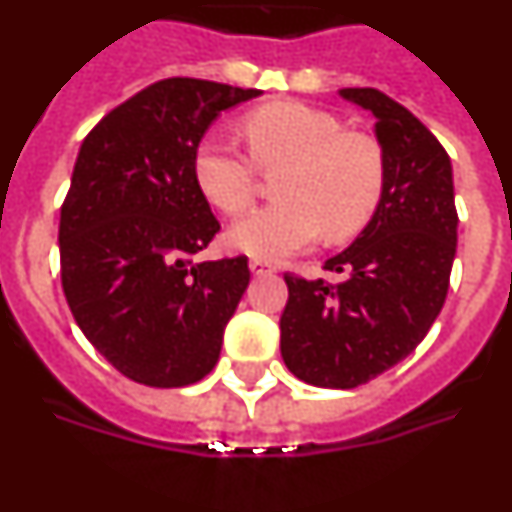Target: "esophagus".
<instances>
[{"label": "esophagus", "instance_id": "esophagus-1", "mask_svg": "<svg viewBox=\"0 0 512 512\" xmlns=\"http://www.w3.org/2000/svg\"><path fill=\"white\" fill-rule=\"evenodd\" d=\"M248 266H251V271L256 274V277H269V274H274V271H277L271 264H266V261H256V259H253Z\"/></svg>", "mask_w": 512, "mask_h": 512}]
</instances>
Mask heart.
Wrapping results in <instances>:
<instances>
[{"label":"heart","mask_w":512,"mask_h":512,"mask_svg":"<svg viewBox=\"0 0 512 512\" xmlns=\"http://www.w3.org/2000/svg\"><path fill=\"white\" fill-rule=\"evenodd\" d=\"M251 162L220 138L194 148V182L225 215L246 210L256 192V169H282V202L248 212L230 225L225 241L256 261H282L305 251L325 230L330 241L359 233L384 189V156L374 138L343 133L330 112L302 102L266 104L243 122Z\"/></svg>","instance_id":"1"}]
</instances>
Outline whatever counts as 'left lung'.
I'll return each instance as SVG.
<instances>
[{"mask_svg": "<svg viewBox=\"0 0 512 512\" xmlns=\"http://www.w3.org/2000/svg\"><path fill=\"white\" fill-rule=\"evenodd\" d=\"M374 117L382 200L346 251L325 261L341 284L284 277L282 359L302 382L351 390L415 351L438 318L456 256L454 171L423 122L379 89H341Z\"/></svg>", "mask_w": 512, "mask_h": 512, "instance_id": "obj_1", "label": "left lung"}]
</instances>
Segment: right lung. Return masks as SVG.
<instances>
[{
  "mask_svg": "<svg viewBox=\"0 0 512 512\" xmlns=\"http://www.w3.org/2000/svg\"><path fill=\"white\" fill-rule=\"evenodd\" d=\"M259 94L156 81L81 143L58 225L63 295L89 343L133 382L187 387L220 359L251 271L246 256L194 259L220 223L192 158L220 112Z\"/></svg>",
  "mask_w": 512,
  "mask_h": 512,
  "instance_id": "1",
  "label": "right lung"
}]
</instances>
